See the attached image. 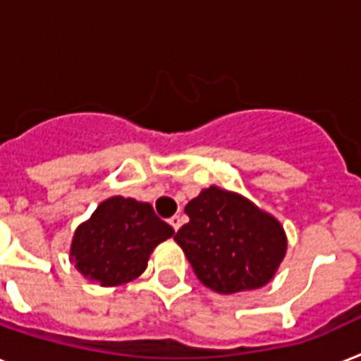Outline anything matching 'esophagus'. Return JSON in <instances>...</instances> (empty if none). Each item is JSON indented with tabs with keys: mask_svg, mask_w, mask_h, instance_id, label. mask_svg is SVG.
<instances>
[{
	"mask_svg": "<svg viewBox=\"0 0 361 361\" xmlns=\"http://www.w3.org/2000/svg\"><path fill=\"white\" fill-rule=\"evenodd\" d=\"M169 222H171V226L174 228L176 231H178V230H180V226H181V216L180 215L171 216V221H169Z\"/></svg>",
	"mask_w": 361,
	"mask_h": 361,
	"instance_id": "obj_1",
	"label": "esophagus"
}]
</instances>
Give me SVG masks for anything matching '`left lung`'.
I'll list each match as a JSON object with an SVG mask.
<instances>
[{"label":"left lung","instance_id":"obj_1","mask_svg":"<svg viewBox=\"0 0 361 361\" xmlns=\"http://www.w3.org/2000/svg\"><path fill=\"white\" fill-rule=\"evenodd\" d=\"M189 222L174 241L202 283L221 295L252 291L271 282L287 250L276 216L239 192L211 185L185 206Z\"/></svg>","mask_w":361,"mask_h":361}]
</instances>
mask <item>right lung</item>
I'll list each match as a JSON object with an SVG mask.
<instances>
[{
  "label": "right lung",
  "mask_w": 361,
  "mask_h": 361,
  "mask_svg": "<svg viewBox=\"0 0 361 361\" xmlns=\"http://www.w3.org/2000/svg\"><path fill=\"white\" fill-rule=\"evenodd\" d=\"M174 235L148 202L111 196L81 222L70 245V262L85 278L116 287L139 278L159 243Z\"/></svg>",
  "instance_id": "add662e5"
}]
</instances>
